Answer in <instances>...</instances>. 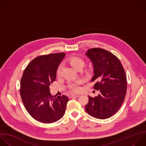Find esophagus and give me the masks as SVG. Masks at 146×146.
Wrapping results in <instances>:
<instances>
[{
  "label": "esophagus",
  "instance_id": "34e87169",
  "mask_svg": "<svg viewBox=\"0 0 146 146\" xmlns=\"http://www.w3.org/2000/svg\"><path fill=\"white\" fill-rule=\"evenodd\" d=\"M80 95H69V97L70 98H77V97H78Z\"/></svg>",
  "mask_w": 146,
  "mask_h": 146
}]
</instances>
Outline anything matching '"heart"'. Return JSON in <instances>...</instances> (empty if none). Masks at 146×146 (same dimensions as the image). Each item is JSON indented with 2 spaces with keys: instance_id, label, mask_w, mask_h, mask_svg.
Segmentation results:
<instances>
[{
  "instance_id": "1",
  "label": "heart",
  "mask_w": 146,
  "mask_h": 146,
  "mask_svg": "<svg viewBox=\"0 0 146 146\" xmlns=\"http://www.w3.org/2000/svg\"><path fill=\"white\" fill-rule=\"evenodd\" d=\"M68 63L76 70H80L82 69V68L85 65V62L82 59L77 57V56H73L68 59ZM62 64L59 65L58 66L56 70V74L57 76H60L61 73V71L62 70ZM82 83L81 80H78L75 82L70 83L69 84V88L74 92H77L80 90V85Z\"/></svg>"
}]
</instances>
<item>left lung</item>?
Returning a JSON list of instances; mask_svg holds the SVG:
<instances>
[{"label":"left lung","instance_id":"1","mask_svg":"<svg viewBox=\"0 0 146 146\" xmlns=\"http://www.w3.org/2000/svg\"><path fill=\"white\" fill-rule=\"evenodd\" d=\"M86 55L93 64L94 88L97 96H88L86 110L91 116L106 119L119 109L125 97L127 82L125 72L119 59L110 52L100 48H91Z\"/></svg>","mask_w":146,"mask_h":146}]
</instances>
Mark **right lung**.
Instances as JSON below:
<instances>
[{"label": "right lung", "instance_id": "right-lung-1", "mask_svg": "<svg viewBox=\"0 0 146 146\" xmlns=\"http://www.w3.org/2000/svg\"><path fill=\"white\" fill-rule=\"evenodd\" d=\"M65 53L38 56L25 68L20 83V94L28 113L36 121L50 123L64 116L69 98L52 96L50 86L56 79V70Z\"/></svg>", "mask_w": 146, "mask_h": 146}]
</instances>
